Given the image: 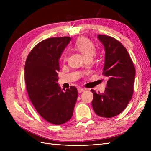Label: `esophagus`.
I'll return each mask as SVG.
<instances>
[{"mask_svg": "<svg viewBox=\"0 0 151 151\" xmlns=\"http://www.w3.org/2000/svg\"><path fill=\"white\" fill-rule=\"evenodd\" d=\"M85 90H86L85 89L80 88H78V92L79 93H82V92H83V91H84Z\"/></svg>", "mask_w": 151, "mask_h": 151, "instance_id": "1", "label": "esophagus"}]
</instances>
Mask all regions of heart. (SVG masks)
I'll return each mask as SVG.
<instances>
[{"label":"heart","mask_w":151,"mask_h":151,"mask_svg":"<svg viewBox=\"0 0 151 151\" xmlns=\"http://www.w3.org/2000/svg\"><path fill=\"white\" fill-rule=\"evenodd\" d=\"M75 47L78 50L81 51L84 55L85 58H91L95 52V47L93 41L86 37H80L76 40L74 44ZM63 60H67V55L64 54L63 55Z\"/></svg>","instance_id":"heart-1"}]
</instances>
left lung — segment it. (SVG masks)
Listing matches in <instances>:
<instances>
[{
  "label": "left lung",
  "instance_id": "8db88e82",
  "mask_svg": "<svg viewBox=\"0 0 151 151\" xmlns=\"http://www.w3.org/2000/svg\"><path fill=\"white\" fill-rule=\"evenodd\" d=\"M105 49V62L102 75L108 77L104 93L93 89L91 104L95 114L111 118L121 114L132 99L136 69L132 59L122 43L115 38L98 35Z\"/></svg>",
  "mask_w": 151,
  "mask_h": 151
}]
</instances>
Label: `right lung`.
Here are the masks:
<instances>
[{
	"mask_svg": "<svg viewBox=\"0 0 151 151\" xmlns=\"http://www.w3.org/2000/svg\"><path fill=\"white\" fill-rule=\"evenodd\" d=\"M70 37H50L41 41L28 54L25 62L27 90L34 108L45 120L60 125L70 119L78 91L70 86L65 92L58 84L59 61Z\"/></svg>",
	"mask_w": 151,
	"mask_h": 151,
	"instance_id": "add662e5",
	"label": "right lung"
}]
</instances>
